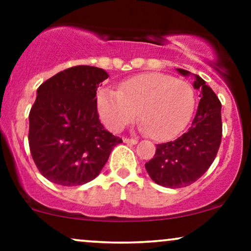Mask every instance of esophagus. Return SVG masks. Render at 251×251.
Returning a JSON list of instances; mask_svg holds the SVG:
<instances>
[{
  "mask_svg": "<svg viewBox=\"0 0 251 251\" xmlns=\"http://www.w3.org/2000/svg\"><path fill=\"white\" fill-rule=\"evenodd\" d=\"M124 143L126 144H131V145H135L138 143L137 139H133V138H124Z\"/></svg>",
  "mask_w": 251,
  "mask_h": 251,
  "instance_id": "1",
  "label": "esophagus"
}]
</instances>
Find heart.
I'll return each mask as SVG.
<instances>
[{
	"label": "heart",
	"instance_id": "1",
	"mask_svg": "<svg viewBox=\"0 0 251 251\" xmlns=\"http://www.w3.org/2000/svg\"><path fill=\"white\" fill-rule=\"evenodd\" d=\"M195 109V92L189 82L163 73H145L103 88L98 111L105 125L118 132L139 113L140 129L154 139H171L186 126Z\"/></svg>",
	"mask_w": 251,
	"mask_h": 251
}]
</instances>
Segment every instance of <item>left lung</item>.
<instances>
[{"instance_id":"1","label":"left lung","mask_w":251,"mask_h":251,"mask_svg":"<svg viewBox=\"0 0 251 251\" xmlns=\"http://www.w3.org/2000/svg\"><path fill=\"white\" fill-rule=\"evenodd\" d=\"M181 75L190 72L177 68ZM194 87L201 89V100L191 126L174 142L158 144L145 168L151 179L165 188H184L208 171L217 155L222 140L221 101L201 76Z\"/></svg>"}]
</instances>
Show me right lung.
<instances>
[{
    "label": "right lung",
    "mask_w": 251,
    "mask_h": 251,
    "mask_svg": "<svg viewBox=\"0 0 251 251\" xmlns=\"http://www.w3.org/2000/svg\"><path fill=\"white\" fill-rule=\"evenodd\" d=\"M107 77L101 68L75 66L37 88L28 142L37 170L51 183L79 186L93 180L123 143L99 120L97 89Z\"/></svg>",
    "instance_id": "right-lung-1"
}]
</instances>
